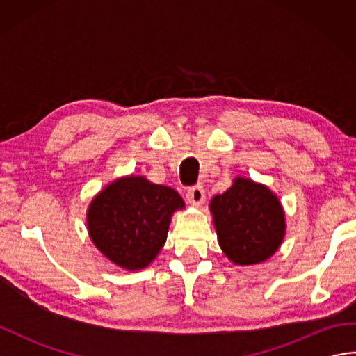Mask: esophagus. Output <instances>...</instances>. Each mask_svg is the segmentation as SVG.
Segmentation results:
<instances>
[{
    "label": "esophagus",
    "instance_id": "obj_1",
    "mask_svg": "<svg viewBox=\"0 0 356 356\" xmlns=\"http://www.w3.org/2000/svg\"><path fill=\"white\" fill-rule=\"evenodd\" d=\"M186 199L191 205H202L203 200H205V191H203V186L195 185V186L188 188Z\"/></svg>",
    "mask_w": 356,
    "mask_h": 356
}]
</instances>
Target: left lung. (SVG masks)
Listing matches in <instances>:
<instances>
[{
  "mask_svg": "<svg viewBox=\"0 0 356 356\" xmlns=\"http://www.w3.org/2000/svg\"><path fill=\"white\" fill-rule=\"evenodd\" d=\"M218 245L237 266L270 259L282 246L286 216L282 202L266 185L236 177L223 194L209 203Z\"/></svg>",
  "mask_w": 356,
  "mask_h": 356,
  "instance_id": "8db88e82",
  "label": "left lung"
}]
</instances>
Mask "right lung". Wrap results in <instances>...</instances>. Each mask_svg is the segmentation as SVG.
I'll use <instances>...</instances> for the list:
<instances>
[{"label":"right lung","instance_id":"1","mask_svg":"<svg viewBox=\"0 0 356 356\" xmlns=\"http://www.w3.org/2000/svg\"><path fill=\"white\" fill-rule=\"evenodd\" d=\"M184 208V199L170 186L133 174L119 177L90 202L88 236L116 266L145 269L165 245L172 214Z\"/></svg>","mask_w":356,"mask_h":356}]
</instances>
